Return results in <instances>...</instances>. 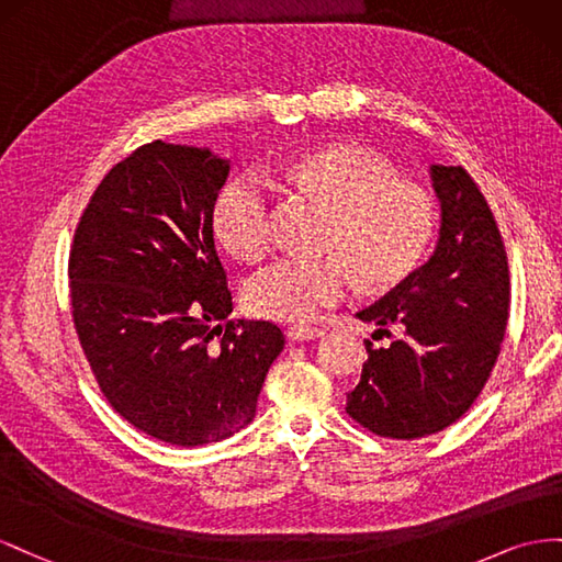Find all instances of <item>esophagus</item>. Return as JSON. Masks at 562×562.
<instances>
[{
	"mask_svg": "<svg viewBox=\"0 0 562 562\" xmlns=\"http://www.w3.org/2000/svg\"><path fill=\"white\" fill-rule=\"evenodd\" d=\"M286 336H290L292 341H313L319 339V336H325V331L315 327H290L286 329Z\"/></svg>",
	"mask_w": 562,
	"mask_h": 562,
	"instance_id": "obj_1",
	"label": "esophagus"
}]
</instances>
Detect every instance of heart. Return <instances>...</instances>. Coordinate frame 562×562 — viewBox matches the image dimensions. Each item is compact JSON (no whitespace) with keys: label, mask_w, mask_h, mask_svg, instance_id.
<instances>
[{"label":"heart","mask_w":562,"mask_h":562,"mask_svg":"<svg viewBox=\"0 0 562 562\" xmlns=\"http://www.w3.org/2000/svg\"><path fill=\"white\" fill-rule=\"evenodd\" d=\"M284 176L334 212L325 261L284 259L249 282L254 313L280 323H311L344 301L356 272L389 286L416 270L436 233V202L419 183L395 179V169L360 146H327L290 159ZM223 249L259 261L276 237V195L261 173H243L221 188L212 212Z\"/></svg>","instance_id":"heart-1"}]
</instances>
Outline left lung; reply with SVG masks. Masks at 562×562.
Listing matches in <instances>:
<instances>
[{
    "mask_svg": "<svg viewBox=\"0 0 562 562\" xmlns=\"http://www.w3.org/2000/svg\"><path fill=\"white\" fill-rule=\"evenodd\" d=\"M440 231L430 259L358 313L386 348L364 341L346 412L376 436L412 440L454 424L483 391L508 317V261L483 192L463 167L430 165Z\"/></svg>",
    "mask_w": 562,
    "mask_h": 562,
    "instance_id": "left-lung-1",
    "label": "left lung"
}]
</instances>
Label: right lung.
I'll use <instances>...</instances> for the list:
<instances>
[{"label":"right lung","mask_w":562,"mask_h":562,"mask_svg":"<svg viewBox=\"0 0 562 562\" xmlns=\"http://www.w3.org/2000/svg\"><path fill=\"white\" fill-rule=\"evenodd\" d=\"M231 162L153 140L112 167L70 251L72 319L108 403L148 436L198 447L251 424L284 348L272 323L226 319L212 212Z\"/></svg>","instance_id":"obj_1"}]
</instances>
